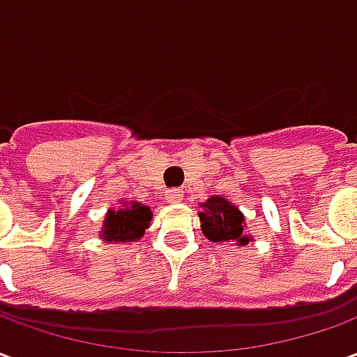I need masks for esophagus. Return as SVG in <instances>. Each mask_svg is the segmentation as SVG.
I'll return each mask as SVG.
<instances>
[{
  "instance_id": "1",
  "label": "esophagus",
  "mask_w": 357,
  "mask_h": 357,
  "mask_svg": "<svg viewBox=\"0 0 357 357\" xmlns=\"http://www.w3.org/2000/svg\"><path fill=\"white\" fill-rule=\"evenodd\" d=\"M166 199L172 202H179L183 199V191L178 189V187H176V189H170V191H166Z\"/></svg>"
}]
</instances>
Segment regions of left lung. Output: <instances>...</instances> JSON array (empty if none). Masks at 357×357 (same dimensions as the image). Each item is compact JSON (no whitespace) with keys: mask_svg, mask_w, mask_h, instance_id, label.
Segmentation results:
<instances>
[{"mask_svg":"<svg viewBox=\"0 0 357 357\" xmlns=\"http://www.w3.org/2000/svg\"><path fill=\"white\" fill-rule=\"evenodd\" d=\"M201 225L204 237H208L212 243H239L247 245L248 237L243 233V222L245 218L235 208L231 202L222 197H210L202 204Z\"/></svg>","mask_w":357,"mask_h":357,"instance_id":"1","label":"left lung"}]
</instances>
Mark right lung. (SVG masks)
I'll use <instances>...</instances> for the list:
<instances>
[{
  "label": "right lung",
  "instance_id": "1",
  "mask_svg": "<svg viewBox=\"0 0 357 357\" xmlns=\"http://www.w3.org/2000/svg\"><path fill=\"white\" fill-rule=\"evenodd\" d=\"M151 216L153 214L149 206H141L135 202H132V206L128 208L110 210L105 220L102 237L107 241H120V243L139 239L145 227H149Z\"/></svg>",
  "mask_w": 357,
  "mask_h": 357
}]
</instances>
